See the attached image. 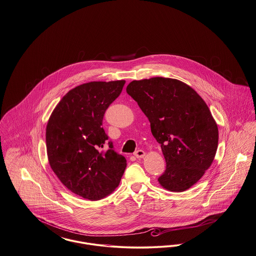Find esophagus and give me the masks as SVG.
Returning a JSON list of instances; mask_svg holds the SVG:
<instances>
[{"instance_id":"obj_1","label":"esophagus","mask_w":256,"mask_h":256,"mask_svg":"<svg viewBox=\"0 0 256 256\" xmlns=\"http://www.w3.org/2000/svg\"><path fill=\"white\" fill-rule=\"evenodd\" d=\"M145 152L143 150H137L135 152H134V156H136V158H143L145 156Z\"/></svg>"}]
</instances>
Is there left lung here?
Here are the masks:
<instances>
[{
	"mask_svg": "<svg viewBox=\"0 0 256 256\" xmlns=\"http://www.w3.org/2000/svg\"><path fill=\"white\" fill-rule=\"evenodd\" d=\"M126 92L161 145L166 170L160 185L172 192L189 189L211 166L218 148V126L206 102L182 82L160 76L134 80Z\"/></svg>",
	"mask_w": 256,
	"mask_h": 256,
	"instance_id": "1",
	"label": "left lung"
}]
</instances>
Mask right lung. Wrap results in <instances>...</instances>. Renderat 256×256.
I'll return each instance as SVG.
<instances>
[{"mask_svg": "<svg viewBox=\"0 0 256 256\" xmlns=\"http://www.w3.org/2000/svg\"><path fill=\"white\" fill-rule=\"evenodd\" d=\"M124 80L92 82L76 86L61 98L46 128L50 168L71 192L90 200L118 187L126 160L108 140L102 126L110 104L119 97Z\"/></svg>", "mask_w": 256, "mask_h": 256, "instance_id": "add662e5", "label": "right lung"}]
</instances>
